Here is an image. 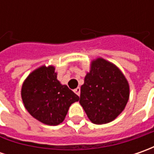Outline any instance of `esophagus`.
Wrapping results in <instances>:
<instances>
[{
    "mask_svg": "<svg viewBox=\"0 0 154 154\" xmlns=\"http://www.w3.org/2000/svg\"><path fill=\"white\" fill-rule=\"evenodd\" d=\"M74 92L78 95V96H80V87H77L76 89H74Z\"/></svg>",
    "mask_w": 154,
    "mask_h": 154,
    "instance_id": "esophagus-1",
    "label": "esophagus"
}]
</instances>
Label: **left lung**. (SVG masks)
Masks as SVG:
<instances>
[{
  "label": "left lung",
  "instance_id": "left-lung-1",
  "mask_svg": "<svg viewBox=\"0 0 154 154\" xmlns=\"http://www.w3.org/2000/svg\"><path fill=\"white\" fill-rule=\"evenodd\" d=\"M128 98L129 85L121 70L103 58L92 61L79 98L90 121L95 124L113 121L124 109Z\"/></svg>",
  "mask_w": 154,
  "mask_h": 154
}]
</instances>
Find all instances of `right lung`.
<instances>
[{"mask_svg": "<svg viewBox=\"0 0 154 154\" xmlns=\"http://www.w3.org/2000/svg\"><path fill=\"white\" fill-rule=\"evenodd\" d=\"M27 111L39 122L55 126L65 119L70 105L79 97L57 80L53 66H42L28 75L21 88Z\"/></svg>", "mask_w": 154, "mask_h": 154, "instance_id": "add662e5", "label": "right lung"}]
</instances>
